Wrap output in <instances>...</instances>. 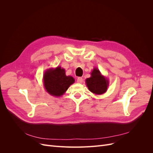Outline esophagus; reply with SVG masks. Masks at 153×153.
<instances>
[{
  "instance_id": "obj_1",
  "label": "esophagus",
  "mask_w": 153,
  "mask_h": 153,
  "mask_svg": "<svg viewBox=\"0 0 153 153\" xmlns=\"http://www.w3.org/2000/svg\"><path fill=\"white\" fill-rule=\"evenodd\" d=\"M77 82H78V83H80V84H81V83H82V82H83L82 78V77H78V78H77Z\"/></svg>"
}]
</instances>
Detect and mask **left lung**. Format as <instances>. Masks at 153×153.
<instances>
[{
	"instance_id": "left-lung-1",
	"label": "left lung",
	"mask_w": 153,
	"mask_h": 153,
	"mask_svg": "<svg viewBox=\"0 0 153 153\" xmlns=\"http://www.w3.org/2000/svg\"><path fill=\"white\" fill-rule=\"evenodd\" d=\"M89 90L96 94H102L107 90L108 80L101 75L99 69L94 68L91 72V76L85 80Z\"/></svg>"
}]
</instances>
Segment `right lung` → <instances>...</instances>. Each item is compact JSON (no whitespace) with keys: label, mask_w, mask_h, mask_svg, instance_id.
<instances>
[{"label":"right lung","mask_w":153,"mask_h":153,"mask_svg":"<svg viewBox=\"0 0 153 153\" xmlns=\"http://www.w3.org/2000/svg\"><path fill=\"white\" fill-rule=\"evenodd\" d=\"M75 82L71 76H66L65 69L58 66L47 69L44 73L43 83L46 91L53 96L59 97L64 94L69 87Z\"/></svg>","instance_id":"add662e5"}]
</instances>
